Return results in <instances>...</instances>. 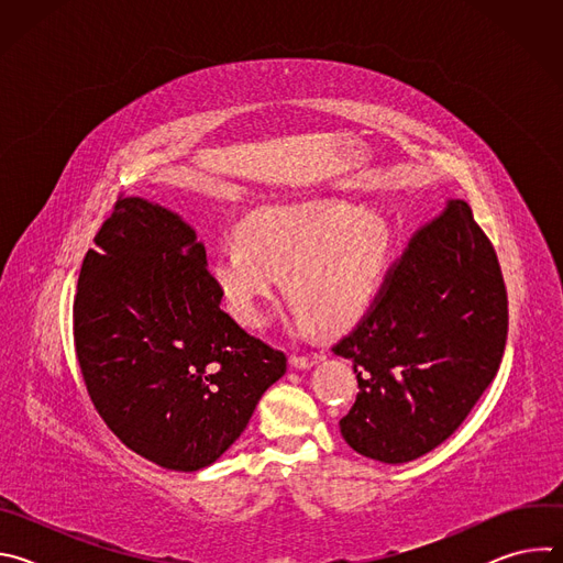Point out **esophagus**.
<instances>
[{
    "instance_id": "esophagus-1",
    "label": "esophagus",
    "mask_w": 563,
    "mask_h": 563,
    "mask_svg": "<svg viewBox=\"0 0 563 563\" xmlns=\"http://www.w3.org/2000/svg\"><path fill=\"white\" fill-rule=\"evenodd\" d=\"M325 356L323 354H307V356H291V367H296V369H309V367H313L316 363H320L323 361Z\"/></svg>"
}]
</instances>
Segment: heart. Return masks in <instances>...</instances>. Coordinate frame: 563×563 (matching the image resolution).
<instances>
[{"label": "heart", "instance_id": "b5f03b06", "mask_svg": "<svg viewBox=\"0 0 563 563\" xmlns=\"http://www.w3.org/2000/svg\"><path fill=\"white\" fill-rule=\"evenodd\" d=\"M235 235L240 245L211 254L205 272L227 313L247 330L263 325L278 283L291 309L323 334L356 325L385 283L389 227L345 200L263 207Z\"/></svg>", "mask_w": 563, "mask_h": 563}]
</instances>
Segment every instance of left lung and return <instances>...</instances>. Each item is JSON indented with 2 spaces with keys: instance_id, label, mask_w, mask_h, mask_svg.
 Wrapping results in <instances>:
<instances>
[{
  "instance_id": "left-lung-1",
  "label": "left lung",
  "mask_w": 563,
  "mask_h": 563,
  "mask_svg": "<svg viewBox=\"0 0 563 563\" xmlns=\"http://www.w3.org/2000/svg\"><path fill=\"white\" fill-rule=\"evenodd\" d=\"M508 296L488 235L463 200L423 224L374 307L334 354L358 380L341 434L358 454L408 463L441 445L493 383Z\"/></svg>"
}]
</instances>
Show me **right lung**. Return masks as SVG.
<instances>
[{
	"mask_svg": "<svg viewBox=\"0 0 563 563\" xmlns=\"http://www.w3.org/2000/svg\"><path fill=\"white\" fill-rule=\"evenodd\" d=\"M205 245L178 213L120 198L73 302L75 354L109 430L159 467L196 472L247 428L287 369L220 309Z\"/></svg>",
	"mask_w": 563,
	"mask_h": 563,
	"instance_id": "right-lung-1",
	"label": "right lung"
}]
</instances>
